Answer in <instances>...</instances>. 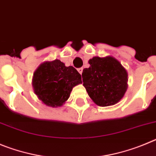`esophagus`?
<instances>
[{"label":"esophagus","instance_id":"obj_1","mask_svg":"<svg viewBox=\"0 0 156 156\" xmlns=\"http://www.w3.org/2000/svg\"><path fill=\"white\" fill-rule=\"evenodd\" d=\"M78 71L79 72L80 75H81V74H82V71H83V68H78Z\"/></svg>","mask_w":156,"mask_h":156}]
</instances>
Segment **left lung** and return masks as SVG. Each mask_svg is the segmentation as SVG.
<instances>
[{
	"mask_svg": "<svg viewBox=\"0 0 156 156\" xmlns=\"http://www.w3.org/2000/svg\"><path fill=\"white\" fill-rule=\"evenodd\" d=\"M90 67L82 72V82L89 97L100 106H112L119 102L127 90V73L112 57H94Z\"/></svg>",
	"mask_w": 156,
	"mask_h": 156,
	"instance_id": "8db88e82",
	"label": "left lung"
}]
</instances>
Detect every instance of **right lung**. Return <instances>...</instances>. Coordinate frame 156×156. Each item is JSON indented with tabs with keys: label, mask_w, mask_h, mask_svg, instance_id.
Returning <instances> with one entry per match:
<instances>
[{
	"label": "right lung",
	"mask_w": 156,
	"mask_h": 156,
	"mask_svg": "<svg viewBox=\"0 0 156 156\" xmlns=\"http://www.w3.org/2000/svg\"><path fill=\"white\" fill-rule=\"evenodd\" d=\"M81 83V77L72 66L59 60L42 64L33 75V86L38 98L47 106L57 107L70 96L72 88Z\"/></svg>",
	"instance_id": "obj_1"
}]
</instances>
